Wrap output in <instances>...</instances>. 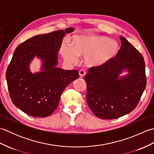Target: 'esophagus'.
Returning a JSON list of instances; mask_svg holds the SVG:
<instances>
[{
  "instance_id": "obj_1",
  "label": "esophagus",
  "mask_w": 154,
  "mask_h": 154,
  "mask_svg": "<svg viewBox=\"0 0 154 154\" xmlns=\"http://www.w3.org/2000/svg\"><path fill=\"white\" fill-rule=\"evenodd\" d=\"M79 76H80V77H83L85 76V75H86V72L83 69H81V70H80V71H79Z\"/></svg>"
}]
</instances>
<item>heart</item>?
Listing matches in <instances>:
<instances>
[{
	"mask_svg": "<svg viewBox=\"0 0 154 154\" xmlns=\"http://www.w3.org/2000/svg\"><path fill=\"white\" fill-rule=\"evenodd\" d=\"M119 45L116 41L99 35H77L71 41V49L62 45L61 54L65 60L75 62L77 57H85L88 67H101L116 56Z\"/></svg>",
	"mask_w": 154,
	"mask_h": 154,
	"instance_id": "1",
	"label": "heart"
}]
</instances>
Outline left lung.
Here are the masks:
<instances>
[{
  "instance_id": "left-lung-1",
  "label": "left lung",
  "mask_w": 154,
  "mask_h": 154,
  "mask_svg": "<svg viewBox=\"0 0 154 154\" xmlns=\"http://www.w3.org/2000/svg\"><path fill=\"white\" fill-rule=\"evenodd\" d=\"M120 39L122 45L116 56L103 67L89 68L85 77L88 105L102 119H118L132 112L146 86L143 56L126 38ZM124 70L129 73L120 77Z\"/></svg>"
}]
</instances>
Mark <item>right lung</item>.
<instances>
[{
	"instance_id": "obj_1",
	"label": "right lung",
	"mask_w": 154,
	"mask_h": 154,
	"mask_svg": "<svg viewBox=\"0 0 154 154\" xmlns=\"http://www.w3.org/2000/svg\"><path fill=\"white\" fill-rule=\"evenodd\" d=\"M73 30L69 28L35 35L16 48L6 79L12 103L24 113L39 118L51 115L58 106L63 90L79 78L77 70L56 67L63 38ZM35 57L43 63L42 71L33 74L29 65Z\"/></svg>"
}]
</instances>
